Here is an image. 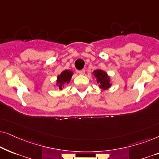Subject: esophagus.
<instances>
[{
  "label": "esophagus",
  "mask_w": 159,
  "mask_h": 159,
  "mask_svg": "<svg viewBox=\"0 0 159 159\" xmlns=\"http://www.w3.org/2000/svg\"><path fill=\"white\" fill-rule=\"evenodd\" d=\"M78 72H79L80 75H84V73H85V70H84V69H82V70L79 71H78Z\"/></svg>",
  "instance_id": "1"
}]
</instances>
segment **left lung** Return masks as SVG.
<instances>
[{
    "label": "left lung",
    "instance_id": "1",
    "mask_svg": "<svg viewBox=\"0 0 159 159\" xmlns=\"http://www.w3.org/2000/svg\"><path fill=\"white\" fill-rule=\"evenodd\" d=\"M93 75L96 78L97 82L99 84V87L101 88L106 90L111 86V84L110 83V77L104 71L101 69H96L93 71Z\"/></svg>",
    "mask_w": 159,
    "mask_h": 159
}]
</instances>
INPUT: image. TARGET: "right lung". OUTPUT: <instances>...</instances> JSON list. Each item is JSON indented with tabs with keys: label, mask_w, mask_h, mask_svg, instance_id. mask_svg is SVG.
<instances>
[{
	"label": "right lung",
	"mask_w": 159,
	"mask_h": 159,
	"mask_svg": "<svg viewBox=\"0 0 159 159\" xmlns=\"http://www.w3.org/2000/svg\"><path fill=\"white\" fill-rule=\"evenodd\" d=\"M73 75V72L70 70H64L63 71L61 75L57 77V85H58V88L60 90H62V88H64V84L65 83L68 84L71 79V76Z\"/></svg>",
	"instance_id": "1"
}]
</instances>
